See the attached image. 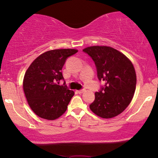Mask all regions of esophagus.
I'll list each match as a JSON object with an SVG mask.
<instances>
[{
    "mask_svg": "<svg viewBox=\"0 0 158 158\" xmlns=\"http://www.w3.org/2000/svg\"><path fill=\"white\" fill-rule=\"evenodd\" d=\"M85 91V89H81V90H77V92L79 94H82V93H84V92Z\"/></svg>",
    "mask_w": 158,
    "mask_h": 158,
    "instance_id": "1",
    "label": "esophagus"
}]
</instances>
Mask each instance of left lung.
Listing matches in <instances>:
<instances>
[{"instance_id": "1", "label": "left lung", "mask_w": 158, "mask_h": 158, "mask_svg": "<svg viewBox=\"0 0 158 158\" xmlns=\"http://www.w3.org/2000/svg\"><path fill=\"white\" fill-rule=\"evenodd\" d=\"M83 52L93 59L98 79L105 82L95 93L90 110L102 118L119 115L130 104L135 91L137 77L133 64L122 52L110 47H89Z\"/></svg>"}]
</instances>
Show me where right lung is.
I'll list each match as a JSON object with an SVG mask.
<instances>
[{"label":"right lung","instance_id":"add662e5","mask_svg":"<svg viewBox=\"0 0 158 158\" xmlns=\"http://www.w3.org/2000/svg\"><path fill=\"white\" fill-rule=\"evenodd\" d=\"M78 52L60 49L45 52L32 61L25 73L23 88L31 109L39 117L50 120L59 118L66 111L74 92L69 90L61 73L68 57Z\"/></svg>","mask_w":158,"mask_h":158}]
</instances>
